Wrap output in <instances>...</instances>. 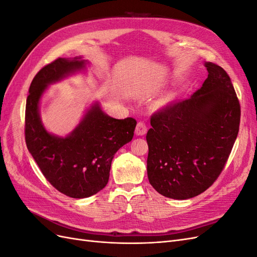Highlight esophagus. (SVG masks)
I'll use <instances>...</instances> for the list:
<instances>
[{
    "mask_svg": "<svg viewBox=\"0 0 257 257\" xmlns=\"http://www.w3.org/2000/svg\"><path fill=\"white\" fill-rule=\"evenodd\" d=\"M148 131V127L146 125V123L144 122H138L137 125H136V128H135V134L137 136H143L147 133Z\"/></svg>",
    "mask_w": 257,
    "mask_h": 257,
    "instance_id": "obj_1",
    "label": "esophagus"
}]
</instances>
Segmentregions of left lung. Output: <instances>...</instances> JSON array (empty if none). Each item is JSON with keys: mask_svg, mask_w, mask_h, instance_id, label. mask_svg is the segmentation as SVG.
Masks as SVG:
<instances>
[{"mask_svg": "<svg viewBox=\"0 0 257 257\" xmlns=\"http://www.w3.org/2000/svg\"><path fill=\"white\" fill-rule=\"evenodd\" d=\"M205 66L201 88L153 113L146 136L148 179L168 198H192L211 186L239 132L240 104L229 76L211 62Z\"/></svg>", "mask_w": 257, "mask_h": 257, "instance_id": "8db88e82", "label": "left lung"}]
</instances>
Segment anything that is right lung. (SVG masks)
Returning a JSON list of instances; mask_svg holds the SVG:
<instances>
[{"label":"right lung","mask_w":257,"mask_h":257,"mask_svg":"<svg viewBox=\"0 0 257 257\" xmlns=\"http://www.w3.org/2000/svg\"><path fill=\"white\" fill-rule=\"evenodd\" d=\"M81 57L59 58L44 66L31 82L26 105V143L45 178L59 192L85 198L103 190L109 179L113 155L134 136L136 120H118L93 104L80 123L66 137L45 128L40 100L50 83L84 69Z\"/></svg>","instance_id":"1"}]
</instances>
